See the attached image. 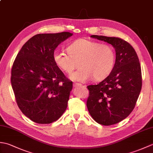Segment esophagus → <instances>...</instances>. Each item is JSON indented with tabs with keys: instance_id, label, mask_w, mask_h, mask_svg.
I'll use <instances>...</instances> for the list:
<instances>
[{
	"instance_id": "1",
	"label": "esophagus",
	"mask_w": 153,
	"mask_h": 153,
	"mask_svg": "<svg viewBox=\"0 0 153 153\" xmlns=\"http://www.w3.org/2000/svg\"><path fill=\"white\" fill-rule=\"evenodd\" d=\"M73 85L74 87H80L82 86V84L79 83H77V82H74L73 83Z\"/></svg>"
}]
</instances>
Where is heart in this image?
<instances>
[{
	"label": "heart",
	"mask_w": 153,
	"mask_h": 153,
	"mask_svg": "<svg viewBox=\"0 0 153 153\" xmlns=\"http://www.w3.org/2000/svg\"><path fill=\"white\" fill-rule=\"evenodd\" d=\"M68 53L56 51L53 53L55 64L67 74H71L74 81L85 82L93 77L95 81H101L108 77L114 66L116 53L110 45L80 39L74 41L67 47Z\"/></svg>",
	"instance_id": "1"
}]
</instances>
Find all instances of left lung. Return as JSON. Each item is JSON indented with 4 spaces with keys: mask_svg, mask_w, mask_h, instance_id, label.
I'll use <instances>...</instances> for the list:
<instances>
[{
    "mask_svg": "<svg viewBox=\"0 0 153 153\" xmlns=\"http://www.w3.org/2000/svg\"><path fill=\"white\" fill-rule=\"evenodd\" d=\"M111 44L116 51L112 72L97 85L87 86L89 112L95 121L103 126L121 122L133 111L142 87L141 65L135 49L118 37L91 36Z\"/></svg>",
    "mask_w": 153,
    "mask_h": 153,
    "instance_id": "left-lung-1",
    "label": "left lung"
}]
</instances>
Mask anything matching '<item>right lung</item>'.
Listing matches in <instances>:
<instances>
[{
  "label": "right lung",
  "mask_w": 153,
  "mask_h": 153,
  "mask_svg": "<svg viewBox=\"0 0 153 153\" xmlns=\"http://www.w3.org/2000/svg\"><path fill=\"white\" fill-rule=\"evenodd\" d=\"M70 32L34 35L19 51L11 70V84L22 113L32 121L47 124L66 110L72 82L53 60V53Z\"/></svg>",
  "instance_id": "1"
}]
</instances>
